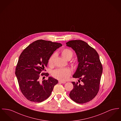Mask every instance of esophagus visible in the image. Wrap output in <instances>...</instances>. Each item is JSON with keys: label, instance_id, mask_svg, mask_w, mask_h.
I'll use <instances>...</instances> for the list:
<instances>
[{"label": "esophagus", "instance_id": "34e87169", "mask_svg": "<svg viewBox=\"0 0 121 121\" xmlns=\"http://www.w3.org/2000/svg\"><path fill=\"white\" fill-rule=\"evenodd\" d=\"M58 82L59 83H62V84H65L66 83L65 81H59Z\"/></svg>", "mask_w": 121, "mask_h": 121}]
</instances>
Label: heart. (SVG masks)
<instances>
[{
  "mask_svg": "<svg viewBox=\"0 0 121 121\" xmlns=\"http://www.w3.org/2000/svg\"><path fill=\"white\" fill-rule=\"evenodd\" d=\"M61 54L62 57L67 60L71 59L73 55V52L70 49L68 48H64L61 51ZM55 57V54H53L49 57L48 63L50 66L53 65ZM52 75L53 77L61 81H65L70 76L71 71L69 68L57 69L52 72Z\"/></svg>",
  "mask_w": 121,
  "mask_h": 121,
  "instance_id": "b5f03b06",
  "label": "heart"
}]
</instances>
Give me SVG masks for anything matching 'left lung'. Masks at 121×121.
<instances>
[{"label":"left lung","mask_w":121,"mask_h":121,"mask_svg":"<svg viewBox=\"0 0 121 121\" xmlns=\"http://www.w3.org/2000/svg\"><path fill=\"white\" fill-rule=\"evenodd\" d=\"M66 44L75 51L78 57V67L73 77L82 82L81 84L72 82L73 88L69 96L77 103H85L94 98L99 91L103 69L99 56L96 50L82 40L70 41Z\"/></svg>","instance_id":"1"}]
</instances>
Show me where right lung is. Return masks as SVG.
<instances>
[{
  "mask_svg": "<svg viewBox=\"0 0 121 121\" xmlns=\"http://www.w3.org/2000/svg\"><path fill=\"white\" fill-rule=\"evenodd\" d=\"M60 43L38 40L30 44L21 54L15 68V74L22 94L27 99L41 102L50 96L57 79L49 77L40 82L41 76H48L42 73L53 52L62 46Z\"/></svg>",
  "mask_w": 121,
  "mask_h": 121,
  "instance_id": "1",
  "label": "right lung"
}]
</instances>
